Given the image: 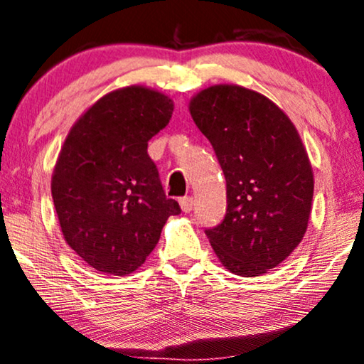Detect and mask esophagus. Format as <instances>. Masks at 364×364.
Segmentation results:
<instances>
[{
    "label": "esophagus",
    "instance_id": "esophagus-1",
    "mask_svg": "<svg viewBox=\"0 0 364 364\" xmlns=\"http://www.w3.org/2000/svg\"><path fill=\"white\" fill-rule=\"evenodd\" d=\"M179 206H181L183 213H190L193 210V198L190 196L179 198Z\"/></svg>",
    "mask_w": 364,
    "mask_h": 364
}]
</instances>
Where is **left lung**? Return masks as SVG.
<instances>
[{
	"label": "left lung",
	"mask_w": 364,
	"mask_h": 364,
	"mask_svg": "<svg viewBox=\"0 0 364 364\" xmlns=\"http://www.w3.org/2000/svg\"><path fill=\"white\" fill-rule=\"evenodd\" d=\"M226 178V215L206 236L221 264L251 278L283 263L306 232L314 179L291 119L238 85H215L190 101Z\"/></svg>",
	"instance_id": "obj_1"
}]
</instances>
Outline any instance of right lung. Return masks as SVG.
<instances>
[{"label": "right lung", "instance_id": "1", "mask_svg": "<svg viewBox=\"0 0 364 364\" xmlns=\"http://www.w3.org/2000/svg\"><path fill=\"white\" fill-rule=\"evenodd\" d=\"M166 95L126 86L100 98L73 124L51 178L56 215L70 248L91 268L126 276L179 215L164 195L148 141L171 119Z\"/></svg>", "mask_w": 364, "mask_h": 364}]
</instances>
